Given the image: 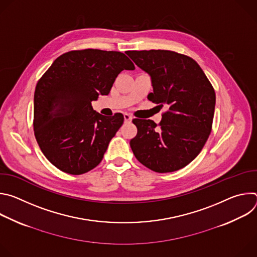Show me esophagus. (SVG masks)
<instances>
[{"mask_svg": "<svg viewBox=\"0 0 257 257\" xmlns=\"http://www.w3.org/2000/svg\"><path fill=\"white\" fill-rule=\"evenodd\" d=\"M124 120H125V122H130L132 120V116L126 113V114H124Z\"/></svg>", "mask_w": 257, "mask_h": 257, "instance_id": "esophagus-1", "label": "esophagus"}]
</instances>
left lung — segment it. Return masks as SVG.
Wrapping results in <instances>:
<instances>
[{"label": "left lung", "mask_w": 257, "mask_h": 257, "mask_svg": "<svg viewBox=\"0 0 257 257\" xmlns=\"http://www.w3.org/2000/svg\"><path fill=\"white\" fill-rule=\"evenodd\" d=\"M152 77L148 98L168 109L162 121L133 119L137 134L130 140L135 158L157 173L178 171L201 152L211 132L215 92L192 58L173 51H128Z\"/></svg>", "instance_id": "left-lung-1"}]
</instances>
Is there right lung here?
Returning <instances> with one entry per match:
<instances>
[{
  "label": "right lung",
  "instance_id": "obj_1",
  "mask_svg": "<svg viewBox=\"0 0 257 257\" xmlns=\"http://www.w3.org/2000/svg\"><path fill=\"white\" fill-rule=\"evenodd\" d=\"M134 69L121 52L85 49L61 55L45 72L34 91L33 130L56 168L81 175L101 162L124 116L104 117L91 101L107 95L123 70Z\"/></svg>",
  "mask_w": 257,
  "mask_h": 257
}]
</instances>
